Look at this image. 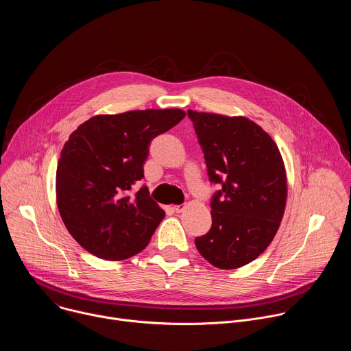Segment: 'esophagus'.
<instances>
[{"instance_id": "esophagus-1", "label": "esophagus", "mask_w": 351, "mask_h": 351, "mask_svg": "<svg viewBox=\"0 0 351 351\" xmlns=\"http://www.w3.org/2000/svg\"><path fill=\"white\" fill-rule=\"evenodd\" d=\"M184 208H186L184 206H175V207H173V211H175L176 214H180Z\"/></svg>"}]
</instances>
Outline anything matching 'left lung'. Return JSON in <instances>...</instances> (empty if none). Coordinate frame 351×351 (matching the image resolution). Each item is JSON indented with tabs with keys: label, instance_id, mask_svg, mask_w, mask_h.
Returning <instances> with one entry per match:
<instances>
[{
	"label": "left lung",
	"instance_id": "1",
	"mask_svg": "<svg viewBox=\"0 0 351 351\" xmlns=\"http://www.w3.org/2000/svg\"><path fill=\"white\" fill-rule=\"evenodd\" d=\"M208 176L222 186L211 202L213 226L195 247L210 264L236 269L254 261L285 214L287 180L272 137L245 117L187 111Z\"/></svg>",
	"mask_w": 351,
	"mask_h": 351
}]
</instances>
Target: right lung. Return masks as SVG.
Segmentation results:
<instances>
[{
	"label": "right lung",
	"mask_w": 351,
	"mask_h": 351,
	"mask_svg": "<svg viewBox=\"0 0 351 351\" xmlns=\"http://www.w3.org/2000/svg\"><path fill=\"white\" fill-rule=\"evenodd\" d=\"M178 108L97 115L64 144L57 167V206L72 237L93 256L121 261L144 250L165 213L143 186L154 137L178 125Z\"/></svg>",
	"instance_id": "right-lung-1"
}]
</instances>
